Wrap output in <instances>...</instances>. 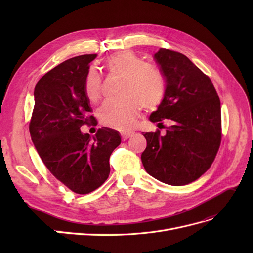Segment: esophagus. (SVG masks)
Here are the masks:
<instances>
[{
    "mask_svg": "<svg viewBox=\"0 0 253 253\" xmlns=\"http://www.w3.org/2000/svg\"><path fill=\"white\" fill-rule=\"evenodd\" d=\"M133 134H134L133 132H124V133H121V137H122V139H124V140H126V139H128L129 137H131Z\"/></svg>",
    "mask_w": 253,
    "mask_h": 253,
    "instance_id": "34e87169",
    "label": "esophagus"
}]
</instances>
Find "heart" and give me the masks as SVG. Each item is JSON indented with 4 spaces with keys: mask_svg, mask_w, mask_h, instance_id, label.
Masks as SVG:
<instances>
[{
    "mask_svg": "<svg viewBox=\"0 0 253 253\" xmlns=\"http://www.w3.org/2000/svg\"><path fill=\"white\" fill-rule=\"evenodd\" d=\"M104 64L109 72L122 76V96L104 102L99 110V118L104 126L125 131L135 125L141 105L145 109H153L163 100L164 76L155 65L143 62L128 50L114 53L105 60ZM84 91L91 101L100 97L101 76L94 67L86 73Z\"/></svg>",
    "mask_w": 253,
    "mask_h": 253,
    "instance_id": "heart-1",
    "label": "heart"
}]
</instances>
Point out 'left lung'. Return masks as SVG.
Instances as JSON below:
<instances>
[{"mask_svg": "<svg viewBox=\"0 0 253 253\" xmlns=\"http://www.w3.org/2000/svg\"><path fill=\"white\" fill-rule=\"evenodd\" d=\"M154 59L166 79L162 102L150 121L168 119L166 134L145 133L141 162L151 176L171 186H183L209 169L221 138L220 101L208 76L180 52L160 48Z\"/></svg>", "mask_w": 253, "mask_h": 253, "instance_id": "left-lung-1", "label": "left lung"}]
</instances>
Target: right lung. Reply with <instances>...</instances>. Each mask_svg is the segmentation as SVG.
I'll use <instances>...</instances> for the list:
<instances>
[{"instance_id": "1", "label": "right lung", "mask_w": 253, "mask_h": 253, "mask_svg": "<svg viewBox=\"0 0 253 253\" xmlns=\"http://www.w3.org/2000/svg\"><path fill=\"white\" fill-rule=\"evenodd\" d=\"M97 57L68 59L45 74L35 87L29 132L38 154L49 172L78 194L100 187L110 174V156L121 142L119 133L99 128L96 136L80 127L95 118L84 91L89 63Z\"/></svg>"}]
</instances>
